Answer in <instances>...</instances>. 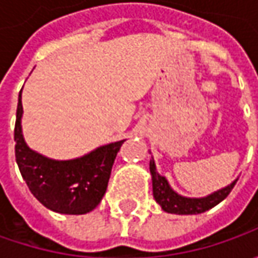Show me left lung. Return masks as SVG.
<instances>
[{
	"instance_id": "1",
	"label": "left lung",
	"mask_w": 258,
	"mask_h": 258,
	"mask_svg": "<svg viewBox=\"0 0 258 258\" xmlns=\"http://www.w3.org/2000/svg\"><path fill=\"white\" fill-rule=\"evenodd\" d=\"M149 171H151V178H152V192H154L155 201L161 205V208L165 213L178 214V215H192V214H201L211 210L217 204H220L227 198V195L231 192V189L237 182V179H234L233 182L228 183L227 186L217 189L207 197L189 198L172 189L168 179L158 173L154 158L149 162Z\"/></svg>"
}]
</instances>
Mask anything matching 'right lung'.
Instances as JSON below:
<instances>
[{
    "mask_svg": "<svg viewBox=\"0 0 258 258\" xmlns=\"http://www.w3.org/2000/svg\"><path fill=\"white\" fill-rule=\"evenodd\" d=\"M23 113L20 92L14 129L15 159L31 194L54 213L82 215L93 211L106 192L116 155L124 141L102 145L75 159H51L25 144Z\"/></svg>",
    "mask_w": 258,
    "mask_h": 258,
    "instance_id": "add662e5",
    "label": "right lung"
}]
</instances>
